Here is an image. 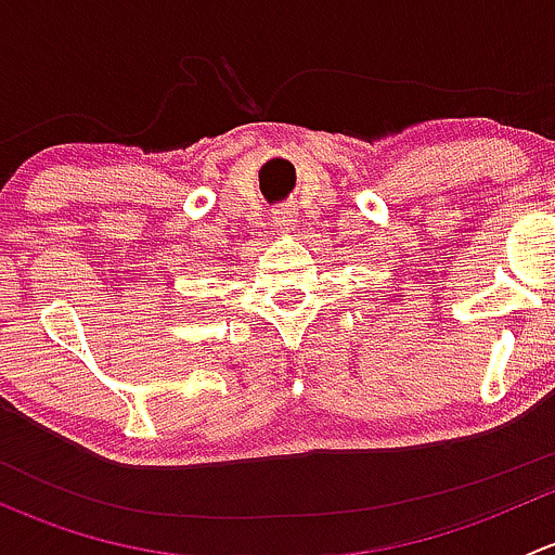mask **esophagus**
<instances>
[{"label": "esophagus", "instance_id": "obj_1", "mask_svg": "<svg viewBox=\"0 0 555 555\" xmlns=\"http://www.w3.org/2000/svg\"><path fill=\"white\" fill-rule=\"evenodd\" d=\"M273 225H276L279 233H289L295 225V211L293 209H279L273 215Z\"/></svg>", "mask_w": 555, "mask_h": 555}]
</instances>
